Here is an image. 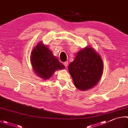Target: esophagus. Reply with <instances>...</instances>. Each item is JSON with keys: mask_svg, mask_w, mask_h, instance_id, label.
<instances>
[{"mask_svg": "<svg viewBox=\"0 0 128 128\" xmlns=\"http://www.w3.org/2000/svg\"><path fill=\"white\" fill-rule=\"evenodd\" d=\"M64 66H65L66 68H67V67H68V62H64Z\"/></svg>", "mask_w": 128, "mask_h": 128, "instance_id": "esophagus-1", "label": "esophagus"}]
</instances>
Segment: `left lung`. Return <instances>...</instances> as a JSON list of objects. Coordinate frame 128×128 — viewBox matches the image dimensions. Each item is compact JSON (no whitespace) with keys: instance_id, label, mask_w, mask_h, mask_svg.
Returning a JSON list of instances; mask_svg holds the SVG:
<instances>
[{"instance_id":"obj_1","label":"left lung","mask_w":128,"mask_h":128,"mask_svg":"<svg viewBox=\"0 0 128 128\" xmlns=\"http://www.w3.org/2000/svg\"><path fill=\"white\" fill-rule=\"evenodd\" d=\"M68 68L76 88L86 91L99 82L104 70V64L100 56L94 49L87 46L78 52Z\"/></svg>"}]
</instances>
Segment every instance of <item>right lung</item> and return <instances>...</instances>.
I'll return each instance as SVG.
<instances>
[{
  "instance_id": "add662e5",
  "label": "right lung",
  "mask_w": 128,
  "mask_h": 128,
  "mask_svg": "<svg viewBox=\"0 0 128 128\" xmlns=\"http://www.w3.org/2000/svg\"><path fill=\"white\" fill-rule=\"evenodd\" d=\"M31 54V65L36 74L42 79L48 80L56 70L65 68L42 42H39Z\"/></svg>"
}]
</instances>
